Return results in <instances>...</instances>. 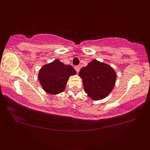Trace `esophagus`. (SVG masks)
Returning <instances> with one entry per match:
<instances>
[{"label": "esophagus", "mask_w": 150, "mask_h": 150, "mask_svg": "<svg viewBox=\"0 0 150 150\" xmlns=\"http://www.w3.org/2000/svg\"><path fill=\"white\" fill-rule=\"evenodd\" d=\"M80 66H78V65H77V66H75V70H76L77 73H79V71H80Z\"/></svg>", "instance_id": "obj_1"}]
</instances>
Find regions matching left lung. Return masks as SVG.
<instances>
[{
    "mask_svg": "<svg viewBox=\"0 0 150 150\" xmlns=\"http://www.w3.org/2000/svg\"><path fill=\"white\" fill-rule=\"evenodd\" d=\"M79 76L82 79L84 89L92 100L106 97L116 83V74L112 67L93 60L87 66L81 68Z\"/></svg>",
    "mask_w": 150,
    "mask_h": 150,
    "instance_id": "obj_1",
    "label": "left lung"
}]
</instances>
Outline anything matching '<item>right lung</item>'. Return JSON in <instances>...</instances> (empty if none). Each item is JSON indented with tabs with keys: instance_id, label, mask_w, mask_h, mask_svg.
<instances>
[{
	"instance_id": "right-lung-1",
	"label": "right lung",
	"mask_w": 150,
	"mask_h": 150,
	"mask_svg": "<svg viewBox=\"0 0 150 150\" xmlns=\"http://www.w3.org/2000/svg\"><path fill=\"white\" fill-rule=\"evenodd\" d=\"M76 71L70 65H65L58 59L44 65L39 72V80L42 88L51 94H58L65 90L70 75Z\"/></svg>"
}]
</instances>
